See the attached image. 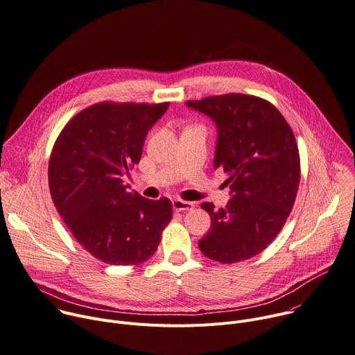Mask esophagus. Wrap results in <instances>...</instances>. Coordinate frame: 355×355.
Segmentation results:
<instances>
[{
  "mask_svg": "<svg viewBox=\"0 0 355 355\" xmlns=\"http://www.w3.org/2000/svg\"><path fill=\"white\" fill-rule=\"evenodd\" d=\"M172 206L178 211H189L194 207V205L191 202H186V200H182V199H173Z\"/></svg>",
  "mask_w": 355,
  "mask_h": 355,
  "instance_id": "obj_1",
  "label": "esophagus"
}]
</instances>
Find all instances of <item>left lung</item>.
Masks as SVG:
<instances>
[{
  "mask_svg": "<svg viewBox=\"0 0 355 355\" xmlns=\"http://www.w3.org/2000/svg\"><path fill=\"white\" fill-rule=\"evenodd\" d=\"M216 124L214 169L228 173L227 206L203 203L211 228L200 251L221 263L245 261L263 251L282 230L296 199L300 159L295 135L269 101L225 94L187 101Z\"/></svg>",
  "mask_w": 355,
  "mask_h": 355,
  "instance_id": "obj_1",
  "label": "left lung"
}]
</instances>
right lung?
I'll return each mask as SVG.
<instances>
[{
	"label": "right lung",
	"instance_id": "1",
	"mask_svg": "<svg viewBox=\"0 0 355 355\" xmlns=\"http://www.w3.org/2000/svg\"><path fill=\"white\" fill-rule=\"evenodd\" d=\"M168 107L94 104L71 118L52 149L48 175L55 207L77 243L105 263L148 261L172 218L169 199L149 200L124 184Z\"/></svg>",
	"mask_w": 355,
	"mask_h": 355
}]
</instances>
